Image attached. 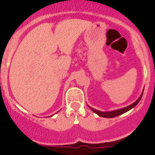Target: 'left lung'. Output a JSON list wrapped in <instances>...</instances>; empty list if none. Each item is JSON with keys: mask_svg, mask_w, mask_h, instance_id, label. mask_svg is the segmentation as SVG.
Segmentation results:
<instances>
[{"mask_svg": "<svg viewBox=\"0 0 155 155\" xmlns=\"http://www.w3.org/2000/svg\"><path fill=\"white\" fill-rule=\"evenodd\" d=\"M143 91H142L141 94H140V96L138 98V99L137 100L136 102H134V103H132L131 105H128L127 107H124V108H122V109H116V110H113V111H106V112H102V111H99V110H97V109H94L92 107H90L89 105H87L88 107L90 108L91 110H92L94 113H96L98 116H102V117H104V118H113V117H116V116H118L120 115L124 114V113H127L128 112L129 110H130L131 109L134 108L139 103V102L140 101L141 99L142 96H143Z\"/></svg>", "mask_w": 155, "mask_h": 155, "instance_id": "1", "label": "left lung"}]
</instances>
